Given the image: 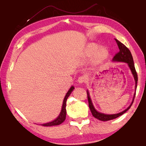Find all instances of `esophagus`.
I'll return each mask as SVG.
<instances>
[{"instance_id": "1", "label": "esophagus", "mask_w": 146, "mask_h": 146, "mask_svg": "<svg viewBox=\"0 0 146 146\" xmlns=\"http://www.w3.org/2000/svg\"><path fill=\"white\" fill-rule=\"evenodd\" d=\"M86 80V77L85 76H80V77H78V82L79 83H83Z\"/></svg>"}]
</instances>
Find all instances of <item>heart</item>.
Wrapping results in <instances>:
<instances>
[{
  "instance_id": "1",
  "label": "heart",
  "mask_w": 146,
  "mask_h": 146,
  "mask_svg": "<svg viewBox=\"0 0 146 146\" xmlns=\"http://www.w3.org/2000/svg\"><path fill=\"white\" fill-rule=\"evenodd\" d=\"M86 55L91 56L94 55V62L96 64H99L107 59L108 56V52L105 47L99 48V46L95 43H90L86 48Z\"/></svg>"
}]
</instances>
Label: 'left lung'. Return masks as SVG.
I'll list each match as a JSON object with an SVG mask.
<instances>
[{
    "label": "left lung",
    "mask_w": 146,
    "mask_h": 146,
    "mask_svg": "<svg viewBox=\"0 0 146 146\" xmlns=\"http://www.w3.org/2000/svg\"><path fill=\"white\" fill-rule=\"evenodd\" d=\"M115 41L117 42V44L118 46L119 51L115 55V56L113 57V61H119H119H120V62H124V63H127L128 64V66H129V67L130 68V69L131 70V73H132V74H133L135 81V92L134 94V97H133V100H132L131 104L127 109H125V110H123V111H122L121 113H119L117 114H106L104 113L98 112L94 108L93 105H92L91 99L90 98L89 92H88V91H87L88 104H89V107H90V109L91 110L92 116H93L94 117H96V119H99V120L102 121H107L112 120V119H116V118L118 117L119 116L122 115L123 113H125L128 110L130 109L131 106L132 105V104H133V100L135 99V94H136V89L137 87V82H138V75H137L136 69L135 68L133 56H132V55H131V54L130 50L124 44H122L120 41H119L116 39H115Z\"/></svg>",
    "instance_id": "1"
}]
</instances>
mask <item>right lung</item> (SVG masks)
I'll return each instance as SVG.
<instances>
[{
	"mask_svg": "<svg viewBox=\"0 0 146 146\" xmlns=\"http://www.w3.org/2000/svg\"><path fill=\"white\" fill-rule=\"evenodd\" d=\"M74 89V87L72 86L70 87L69 91H68L67 93H66L64 99L63 100V103L62 105V109H61V111L60 112V115L58 116L56 119H55L54 121H53L52 122H48L46 123H44V124H41L42 126H45V127H50V126H54V125H58L61 124V123L63 122L66 119V100H67V99L68 98V97L70 96V94H71L72 91Z\"/></svg>",
	"mask_w": 146,
	"mask_h": 146,
	"instance_id": "right-lung-1",
	"label": "right lung"
}]
</instances>
